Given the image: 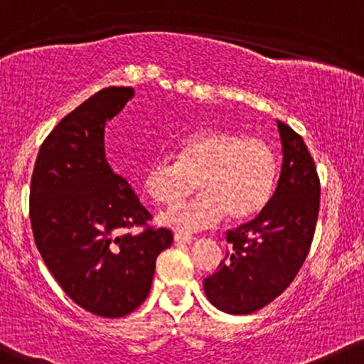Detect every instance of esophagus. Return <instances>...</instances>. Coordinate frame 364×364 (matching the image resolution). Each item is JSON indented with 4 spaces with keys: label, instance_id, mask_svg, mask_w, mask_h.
Masks as SVG:
<instances>
[{
    "label": "esophagus",
    "instance_id": "esophagus-1",
    "mask_svg": "<svg viewBox=\"0 0 364 364\" xmlns=\"http://www.w3.org/2000/svg\"><path fill=\"white\" fill-rule=\"evenodd\" d=\"M174 242L176 243H191V242H195V237H191V235H185V233H176Z\"/></svg>",
    "mask_w": 364,
    "mask_h": 364
}]
</instances>
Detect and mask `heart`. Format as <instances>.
<instances>
[{
	"mask_svg": "<svg viewBox=\"0 0 364 364\" xmlns=\"http://www.w3.org/2000/svg\"><path fill=\"white\" fill-rule=\"evenodd\" d=\"M277 171V155L264 139L207 129L179 143L176 162H151L143 190L155 203L171 205L197 186V198L159 215L164 226L195 231L215 225L225 214L238 223L261 213L273 195Z\"/></svg>",
	"mask_w": 364,
	"mask_h": 364,
	"instance_id": "obj_1",
	"label": "heart"
}]
</instances>
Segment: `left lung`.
Segmentation results:
<instances>
[{"instance_id":"obj_1","label":"left lung","mask_w":364,"mask_h":364,"mask_svg":"<svg viewBox=\"0 0 364 364\" xmlns=\"http://www.w3.org/2000/svg\"><path fill=\"white\" fill-rule=\"evenodd\" d=\"M282 173L264 209L226 233L230 254L203 279L210 304L250 314L283 294L309 252L319 210V179L304 139L277 121Z\"/></svg>"}]
</instances>
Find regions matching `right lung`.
Returning a JSON list of instances; mask_svg holds the SVG:
<instances>
[{
	"mask_svg": "<svg viewBox=\"0 0 364 364\" xmlns=\"http://www.w3.org/2000/svg\"><path fill=\"white\" fill-rule=\"evenodd\" d=\"M134 97L105 87L48 134L31 181V225L43 261L72 301L102 318L133 313L150 292L166 228L124 233L151 218L105 155V127Z\"/></svg>",
	"mask_w": 364,
	"mask_h": 364,
	"instance_id": "right-lung-1",
	"label": "right lung"
}]
</instances>
